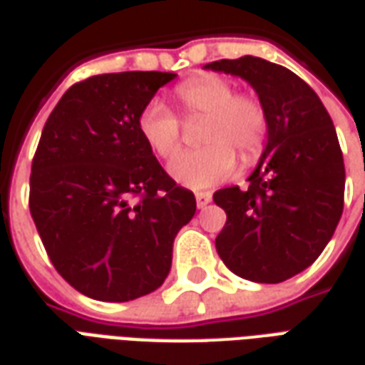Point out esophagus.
I'll return each instance as SVG.
<instances>
[{"label":"esophagus","instance_id":"34e87169","mask_svg":"<svg viewBox=\"0 0 365 365\" xmlns=\"http://www.w3.org/2000/svg\"><path fill=\"white\" fill-rule=\"evenodd\" d=\"M210 202H212V192H198L196 194V206L198 208H206Z\"/></svg>","mask_w":365,"mask_h":365}]
</instances>
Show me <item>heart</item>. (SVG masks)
<instances>
[{"mask_svg": "<svg viewBox=\"0 0 365 365\" xmlns=\"http://www.w3.org/2000/svg\"><path fill=\"white\" fill-rule=\"evenodd\" d=\"M227 77L202 73L175 87L185 114H206L200 150L182 151L169 163V175L190 190H208L237 169L239 150L245 161L262 153L268 138V113L257 95L235 93ZM138 132L157 157L167 159L180 145V122L161 103L151 101L138 114Z\"/></svg>", "mask_w": 365, "mask_h": 365, "instance_id": "obj_1", "label": "heart"}]
</instances>
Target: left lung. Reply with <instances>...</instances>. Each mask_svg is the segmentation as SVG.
<instances>
[{
    "label": "left lung",
    "instance_id": "8db88e82",
    "mask_svg": "<svg viewBox=\"0 0 365 365\" xmlns=\"http://www.w3.org/2000/svg\"><path fill=\"white\" fill-rule=\"evenodd\" d=\"M245 79L268 113L267 148L249 186L222 188L227 222L215 237L225 267L245 280L278 284L323 252L344 208V159L327 108L284 66L255 56L206 63Z\"/></svg>",
    "mask_w": 365,
    "mask_h": 365
}]
</instances>
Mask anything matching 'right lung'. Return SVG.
<instances>
[{"label":"right lung","mask_w":365,"mask_h":365,"mask_svg":"<svg viewBox=\"0 0 365 365\" xmlns=\"http://www.w3.org/2000/svg\"><path fill=\"white\" fill-rule=\"evenodd\" d=\"M177 73L122 71L71 85L48 116L29 206L63 280L98 302L155 292L196 200L165 173L138 114Z\"/></svg>","instance_id":"add662e5"}]
</instances>
